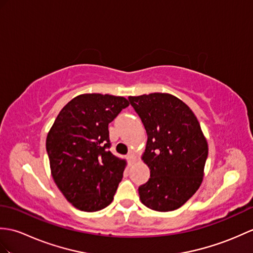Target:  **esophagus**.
Returning a JSON list of instances; mask_svg holds the SVG:
<instances>
[{
  "label": "esophagus",
  "mask_w": 253,
  "mask_h": 253,
  "mask_svg": "<svg viewBox=\"0 0 253 253\" xmlns=\"http://www.w3.org/2000/svg\"><path fill=\"white\" fill-rule=\"evenodd\" d=\"M127 160H128V162H129V164H133L134 162H136V156H134V154L132 153V152H130V153H128V155H127Z\"/></svg>",
  "instance_id": "obj_1"
}]
</instances>
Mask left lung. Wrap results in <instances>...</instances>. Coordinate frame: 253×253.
<instances>
[{"label": "left lung", "mask_w": 253, "mask_h": 253, "mask_svg": "<svg viewBox=\"0 0 253 253\" xmlns=\"http://www.w3.org/2000/svg\"><path fill=\"white\" fill-rule=\"evenodd\" d=\"M148 134L142 160L150 179L139 186L143 205L156 211L180 208L201 186L208 144L192 110L169 93L128 97Z\"/></svg>", "instance_id": "obj_1"}]
</instances>
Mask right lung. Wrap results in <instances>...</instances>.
I'll return each instance as SVG.
<instances>
[{
    "label": "right lung",
    "mask_w": 253,
    "mask_h": 253,
    "mask_svg": "<svg viewBox=\"0 0 253 253\" xmlns=\"http://www.w3.org/2000/svg\"><path fill=\"white\" fill-rule=\"evenodd\" d=\"M128 105L124 97L80 95L64 105L47 134L52 178L75 208L93 212L112 203L126 163L110 152L109 124Z\"/></svg>",
    "instance_id": "add662e5"
}]
</instances>
